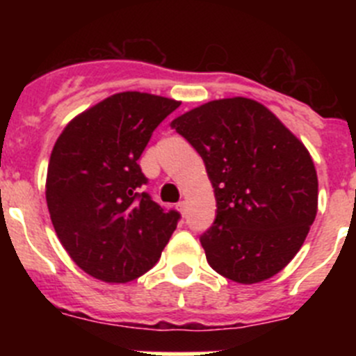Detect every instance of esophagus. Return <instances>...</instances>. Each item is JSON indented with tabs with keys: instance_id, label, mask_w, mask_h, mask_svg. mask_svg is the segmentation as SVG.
<instances>
[{
	"instance_id": "esophagus-1",
	"label": "esophagus",
	"mask_w": 356,
	"mask_h": 356,
	"mask_svg": "<svg viewBox=\"0 0 356 356\" xmlns=\"http://www.w3.org/2000/svg\"><path fill=\"white\" fill-rule=\"evenodd\" d=\"M177 210L181 211V213H184V211H186V201H179V203H177Z\"/></svg>"
}]
</instances>
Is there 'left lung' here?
Segmentation results:
<instances>
[{
    "label": "left lung",
    "instance_id": "8db88e82",
    "mask_svg": "<svg viewBox=\"0 0 356 356\" xmlns=\"http://www.w3.org/2000/svg\"><path fill=\"white\" fill-rule=\"evenodd\" d=\"M200 153L217 215L200 236L215 272L254 284L300 251L317 215L318 181L303 143L258 102L225 98L172 120Z\"/></svg>",
    "mask_w": 356,
    "mask_h": 356
}]
</instances>
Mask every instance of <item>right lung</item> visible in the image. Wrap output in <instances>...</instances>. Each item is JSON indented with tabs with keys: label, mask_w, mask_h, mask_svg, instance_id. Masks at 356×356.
<instances>
[{
	"label": "right lung",
	"mask_w": 356,
	"mask_h": 356,
	"mask_svg": "<svg viewBox=\"0 0 356 356\" xmlns=\"http://www.w3.org/2000/svg\"><path fill=\"white\" fill-rule=\"evenodd\" d=\"M181 105L148 92H118L82 111L51 152L46 203L60 243L92 277L129 282L160 258L181 213L143 193L138 160L153 131Z\"/></svg>",
	"instance_id": "obj_1"
}]
</instances>
